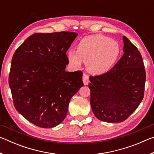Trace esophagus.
Segmentation results:
<instances>
[{"instance_id":"obj_1","label":"esophagus","mask_w":154,"mask_h":154,"mask_svg":"<svg viewBox=\"0 0 154 154\" xmlns=\"http://www.w3.org/2000/svg\"><path fill=\"white\" fill-rule=\"evenodd\" d=\"M89 77H88V75L86 73H83V84L85 85H88V83H89Z\"/></svg>"}]
</instances>
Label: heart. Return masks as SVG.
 <instances>
[{"instance_id":"obj_1","label":"heart","mask_w":154,"mask_h":154,"mask_svg":"<svg viewBox=\"0 0 154 154\" xmlns=\"http://www.w3.org/2000/svg\"><path fill=\"white\" fill-rule=\"evenodd\" d=\"M120 53L119 44L108 36L96 35L82 38L77 50L70 49L67 53L69 63L79 68L83 61L87 62L91 73L101 75L108 72L116 63Z\"/></svg>"}]
</instances>
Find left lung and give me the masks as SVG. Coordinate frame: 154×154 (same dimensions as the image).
I'll return each instance as SVG.
<instances>
[{"mask_svg": "<svg viewBox=\"0 0 154 154\" xmlns=\"http://www.w3.org/2000/svg\"><path fill=\"white\" fill-rule=\"evenodd\" d=\"M124 54L106 73L90 77V105L99 120L119 123L128 118L144 96L146 74L138 49L123 36Z\"/></svg>", "mask_w": 154, "mask_h": 154, "instance_id": "obj_1", "label": "left lung"}]
</instances>
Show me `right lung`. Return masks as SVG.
I'll return each mask as SVG.
<instances>
[{
	"mask_svg": "<svg viewBox=\"0 0 154 154\" xmlns=\"http://www.w3.org/2000/svg\"><path fill=\"white\" fill-rule=\"evenodd\" d=\"M77 35L64 31L33 34L13 56L9 85L14 106L38 127L60 124L71 98L83 85L82 71H65L66 52Z\"/></svg>",
	"mask_w": 154,
	"mask_h": 154,
	"instance_id": "1",
	"label": "right lung"
}]
</instances>
